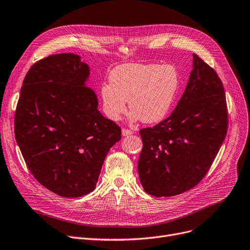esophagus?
Listing matches in <instances>:
<instances>
[{"mask_svg":"<svg viewBox=\"0 0 250 250\" xmlns=\"http://www.w3.org/2000/svg\"><path fill=\"white\" fill-rule=\"evenodd\" d=\"M122 134H123V136H129V135H133L134 132H133V130H130V129H127V128H123Z\"/></svg>","mask_w":250,"mask_h":250,"instance_id":"esophagus-1","label":"esophagus"}]
</instances>
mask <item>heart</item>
I'll return each instance as SVG.
<instances>
[{
  "instance_id": "heart-1",
  "label": "heart",
  "mask_w": 250,
  "mask_h": 250,
  "mask_svg": "<svg viewBox=\"0 0 250 250\" xmlns=\"http://www.w3.org/2000/svg\"><path fill=\"white\" fill-rule=\"evenodd\" d=\"M110 81L101 85L104 112L112 121L120 120L128 107L130 121L154 124L162 121L171 108L179 79L169 64L126 63L113 69Z\"/></svg>"
}]
</instances>
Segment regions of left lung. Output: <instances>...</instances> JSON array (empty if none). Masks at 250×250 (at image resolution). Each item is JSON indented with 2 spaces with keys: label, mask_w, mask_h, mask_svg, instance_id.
Wrapping results in <instances>:
<instances>
[{
  "label": "left lung",
  "mask_w": 250,
  "mask_h": 250,
  "mask_svg": "<svg viewBox=\"0 0 250 250\" xmlns=\"http://www.w3.org/2000/svg\"><path fill=\"white\" fill-rule=\"evenodd\" d=\"M228 110L225 90L216 71L193 54L185 93L166 120L140 129L138 162L145 191L173 196L199 185L225 140Z\"/></svg>",
  "instance_id": "left-lung-1"
}]
</instances>
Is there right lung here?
Wrapping results in <instances>:
<instances>
[{
	"label": "right lung",
	"instance_id": "1",
	"mask_svg": "<svg viewBox=\"0 0 250 250\" xmlns=\"http://www.w3.org/2000/svg\"><path fill=\"white\" fill-rule=\"evenodd\" d=\"M88 64L74 54L36 62L26 74L14 121L15 138L34 178L63 198L93 190L110 148L122 138L97 109L86 86Z\"/></svg>",
	"mask_w": 250,
	"mask_h": 250
}]
</instances>
